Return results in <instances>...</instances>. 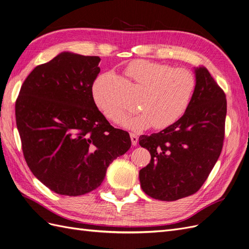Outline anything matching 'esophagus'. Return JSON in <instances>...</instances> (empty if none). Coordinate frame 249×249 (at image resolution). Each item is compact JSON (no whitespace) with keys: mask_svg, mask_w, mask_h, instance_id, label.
Here are the masks:
<instances>
[{"mask_svg":"<svg viewBox=\"0 0 249 249\" xmlns=\"http://www.w3.org/2000/svg\"><path fill=\"white\" fill-rule=\"evenodd\" d=\"M130 139H131V143L133 146H135L136 143H138V142H139V138H138V135H136L135 133H130Z\"/></svg>","mask_w":249,"mask_h":249,"instance_id":"34e87169","label":"esophagus"}]
</instances>
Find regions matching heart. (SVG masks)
<instances>
[{
    "mask_svg": "<svg viewBox=\"0 0 249 249\" xmlns=\"http://www.w3.org/2000/svg\"><path fill=\"white\" fill-rule=\"evenodd\" d=\"M127 78L141 93L140 113L123 120L122 126L133 131L148 129L153 125L162 129L173 125L185 114L196 91V78L186 68H174L162 63L136 60L125 70ZM114 75H100L93 85L95 106L109 121L118 123L125 109L109 92Z\"/></svg>",
    "mask_w": 249,
    "mask_h": 249,
    "instance_id": "1",
    "label": "heart"
}]
</instances>
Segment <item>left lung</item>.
Segmentation results:
<instances>
[{"mask_svg": "<svg viewBox=\"0 0 249 249\" xmlns=\"http://www.w3.org/2000/svg\"><path fill=\"white\" fill-rule=\"evenodd\" d=\"M196 87L187 110L158 133L141 135L151 154L140 171L141 187L155 199L177 200L202 187L221 153L226 94L205 67L195 69Z\"/></svg>", "mask_w": 249, "mask_h": 249, "instance_id": "1", "label": "left lung"}]
</instances>
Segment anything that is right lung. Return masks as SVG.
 <instances>
[{"mask_svg":"<svg viewBox=\"0 0 249 249\" xmlns=\"http://www.w3.org/2000/svg\"><path fill=\"white\" fill-rule=\"evenodd\" d=\"M99 57L69 52L38 65L23 82L15 118L23 156L35 177L62 196L100 186L108 165L131 146L95 106Z\"/></svg>","mask_w":249,"mask_h":249,"instance_id":"right-lung-1","label":"right lung"}]
</instances>
